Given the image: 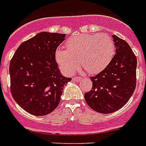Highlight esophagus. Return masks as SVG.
Segmentation results:
<instances>
[{"label":"esophagus","mask_w":146,"mask_h":146,"mask_svg":"<svg viewBox=\"0 0 146 146\" xmlns=\"http://www.w3.org/2000/svg\"><path fill=\"white\" fill-rule=\"evenodd\" d=\"M80 80H81V76H74V77H73V80L75 81V82H79V81H80Z\"/></svg>","instance_id":"obj_1"}]
</instances>
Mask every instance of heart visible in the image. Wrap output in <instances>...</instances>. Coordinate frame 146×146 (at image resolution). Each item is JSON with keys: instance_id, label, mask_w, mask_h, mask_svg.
Listing matches in <instances>:
<instances>
[{"instance_id": "heart-1", "label": "heart", "mask_w": 146, "mask_h": 146, "mask_svg": "<svg viewBox=\"0 0 146 146\" xmlns=\"http://www.w3.org/2000/svg\"><path fill=\"white\" fill-rule=\"evenodd\" d=\"M66 50L58 48L55 53L57 63L66 75L76 71L80 64L89 74L103 70L115 53V44L108 34H83L71 37L66 43Z\"/></svg>"}]
</instances>
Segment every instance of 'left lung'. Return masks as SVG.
Instances as JSON below:
<instances>
[{
    "mask_svg": "<svg viewBox=\"0 0 146 146\" xmlns=\"http://www.w3.org/2000/svg\"><path fill=\"white\" fill-rule=\"evenodd\" d=\"M112 37L116 54L103 70L90 77L92 88L84 96L87 104L101 113H113L124 106L136 86V55L126 41Z\"/></svg>",
    "mask_w": 146,
    "mask_h": 146,
    "instance_id": "8db88e82",
    "label": "left lung"
}]
</instances>
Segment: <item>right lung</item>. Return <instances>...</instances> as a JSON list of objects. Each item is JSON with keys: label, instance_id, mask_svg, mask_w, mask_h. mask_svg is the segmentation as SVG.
<instances>
[{"label": "right lung", "instance_id": "right-lung-1", "mask_svg": "<svg viewBox=\"0 0 146 146\" xmlns=\"http://www.w3.org/2000/svg\"><path fill=\"white\" fill-rule=\"evenodd\" d=\"M65 34L42 32L23 42L10 64V92L15 102L31 114L44 116L60 102L64 77L55 60L57 47Z\"/></svg>", "mask_w": 146, "mask_h": 146}]
</instances>
